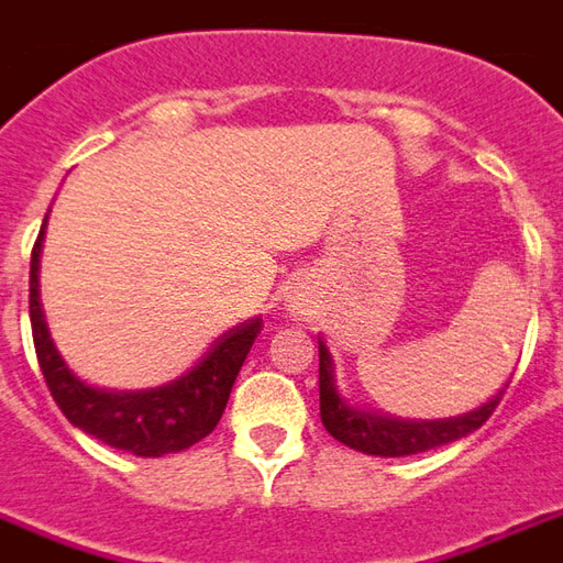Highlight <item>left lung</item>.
Instances as JSON below:
<instances>
[{"instance_id":"8db88e82","label":"left lung","mask_w":563,"mask_h":563,"mask_svg":"<svg viewBox=\"0 0 563 563\" xmlns=\"http://www.w3.org/2000/svg\"><path fill=\"white\" fill-rule=\"evenodd\" d=\"M503 393L482 408H475L463 418H445V420H399V418H380V415H368V411H356L350 408L335 390L332 380V356L320 341V418L322 427L329 435H335L338 442L356 448L363 454H377V457H408V454H420L430 448L448 445L454 439H463L473 430H478L494 408L500 405Z\"/></svg>"}]
</instances>
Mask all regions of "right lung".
I'll use <instances>...</instances> for the list:
<instances>
[{"instance_id":"obj_1","label":"right lung","mask_w":563,"mask_h":563,"mask_svg":"<svg viewBox=\"0 0 563 563\" xmlns=\"http://www.w3.org/2000/svg\"><path fill=\"white\" fill-rule=\"evenodd\" d=\"M45 225L38 231L30 258V322H33V344L38 368L45 375L54 402L60 405L66 420L85 430L93 439L118 451H131L136 457H161L183 448L195 445L203 435L216 430L225 411L231 387L238 380L246 353L255 335L262 332V320L255 317L241 322L216 341L200 356V363L158 390L140 393H106L81 384L60 353L54 350L48 325L38 305V253H42Z\"/></svg>"}]
</instances>
